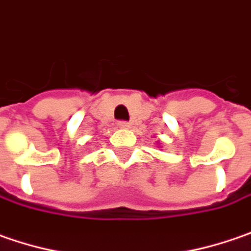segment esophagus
I'll list each match as a JSON object with an SVG mask.
<instances>
[{
    "label": "esophagus",
    "mask_w": 251,
    "mask_h": 251,
    "mask_svg": "<svg viewBox=\"0 0 251 251\" xmlns=\"http://www.w3.org/2000/svg\"><path fill=\"white\" fill-rule=\"evenodd\" d=\"M118 126H119L121 129H129V127H130V125H129L127 122H119V124H118Z\"/></svg>",
    "instance_id": "esophagus-1"
}]
</instances>
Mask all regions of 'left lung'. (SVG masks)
I'll list each match as a JSON object with an SVG mask.
<instances>
[{
  "label": "left lung",
  "instance_id": "left-lung-1",
  "mask_svg": "<svg viewBox=\"0 0 251 251\" xmlns=\"http://www.w3.org/2000/svg\"><path fill=\"white\" fill-rule=\"evenodd\" d=\"M156 143H157V145H158V142H156Z\"/></svg>",
  "mask_w": 251,
  "mask_h": 251
}]
</instances>
